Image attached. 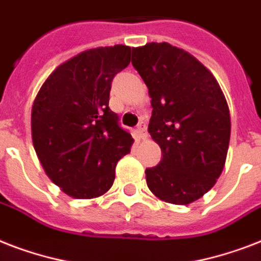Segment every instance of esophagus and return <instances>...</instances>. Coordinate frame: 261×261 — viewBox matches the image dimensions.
<instances>
[{"label":"esophagus","mask_w":261,"mask_h":261,"mask_svg":"<svg viewBox=\"0 0 261 261\" xmlns=\"http://www.w3.org/2000/svg\"><path fill=\"white\" fill-rule=\"evenodd\" d=\"M135 137L138 139H142V141H145V139H147V133H146V124L145 123H141L138 127H137V130H135Z\"/></svg>","instance_id":"obj_1"}]
</instances>
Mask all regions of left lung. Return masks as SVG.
I'll return each mask as SVG.
<instances>
[{
  "instance_id": "obj_1",
  "label": "left lung",
  "mask_w": 261,
  "mask_h": 261,
  "mask_svg": "<svg viewBox=\"0 0 261 261\" xmlns=\"http://www.w3.org/2000/svg\"><path fill=\"white\" fill-rule=\"evenodd\" d=\"M133 66L149 89V133L163 151L147 168L149 190L163 202L190 204L210 191L226 163L230 112L222 89L194 55L169 43L133 48Z\"/></svg>"
}]
</instances>
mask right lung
Masks as SVG:
<instances>
[{"instance_id": "right-lung-1", "label": "right lung", "mask_w": 261, "mask_h": 261, "mask_svg": "<svg viewBox=\"0 0 261 261\" xmlns=\"http://www.w3.org/2000/svg\"><path fill=\"white\" fill-rule=\"evenodd\" d=\"M131 47L89 48L61 63L43 83L31 112L32 142L51 181L74 199L110 190L115 167L134 139L108 107L115 74L130 63Z\"/></svg>"}]
</instances>
